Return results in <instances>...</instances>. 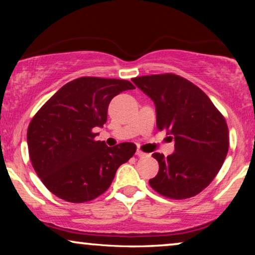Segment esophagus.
I'll list each match as a JSON object with an SVG mask.
<instances>
[{
  "label": "esophagus",
  "mask_w": 255,
  "mask_h": 255,
  "mask_svg": "<svg viewBox=\"0 0 255 255\" xmlns=\"http://www.w3.org/2000/svg\"><path fill=\"white\" fill-rule=\"evenodd\" d=\"M135 155L139 156V158H144V156H146L147 154H146V153H144V152L139 151V149H137V151H135Z\"/></svg>",
  "instance_id": "1"
}]
</instances>
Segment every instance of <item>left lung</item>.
Wrapping results in <instances>:
<instances>
[{
    "instance_id": "obj_1",
    "label": "left lung",
    "mask_w": 255,
    "mask_h": 255,
    "mask_svg": "<svg viewBox=\"0 0 255 255\" xmlns=\"http://www.w3.org/2000/svg\"><path fill=\"white\" fill-rule=\"evenodd\" d=\"M153 101L156 127L174 139V153H153L159 172L149 184L163 196L182 200L208 187L229 151L225 118L211 100L188 80L175 74L132 79Z\"/></svg>"
}]
</instances>
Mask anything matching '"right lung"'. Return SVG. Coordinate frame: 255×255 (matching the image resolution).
<instances>
[{
    "instance_id": "add662e5",
    "label": "right lung",
    "mask_w": 255,
    "mask_h": 255,
    "mask_svg": "<svg viewBox=\"0 0 255 255\" xmlns=\"http://www.w3.org/2000/svg\"><path fill=\"white\" fill-rule=\"evenodd\" d=\"M134 89L127 80L80 78L61 87L34 115L27 128L30 160L45 187L72 203L92 201L113 182L135 145L108 147L95 140L110 101Z\"/></svg>"
}]
</instances>
